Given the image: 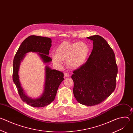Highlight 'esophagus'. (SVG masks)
<instances>
[{"instance_id":"esophagus-1","label":"esophagus","mask_w":133,"mask_h":133,"mask_svg":"<svg viewBox=\"0 0 133 133\" xmlns=\"http://www.w3.org/2000/svg\"><path fill=\"white\" fill-rule=\"evenodd\" d=\"M70 76H69V74L67 72H65L64 73V77H69Z\"/></svg>"}]
</instances>
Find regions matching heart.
Returning a JSON list of instances; mask_svg holds the SVG:
<instances>
[{"label":"heart","mask_w":133,"mask_h":133,"mask_svg":"<svg viewBox=\"0 0 133 133\" xmlns=\"http://www.w3.org/2000/svg\"><path fill=\"white\" fill-rule=\"evenodd\" d=\"M89 51V46L85 43L64 42L56 48V54L53 53L51 56L54 62L61 63L62 61H67L68 67L77 69L85 64Z\"/></svg>","instance_id":"heart-1"}]
</instances>
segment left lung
Wrapping results in <instances>:
<instances>
[{
	"label": "left lung",
	"mask_w": 133,
	"mask_h": 133,
	"mask_svg": "<svg viewBox=\"0 0 133 133\" xmlns=\"http://www.w3.org/2000/svg\"><path fill=\"white\" fill-rule=\"evenodd\" d=\"M93 48L87 62L73 71V93L77 102L94 106L114 91L118 72L115 55L106 41L99 35L87 37Z\"/></svg>",
	"instance_id": "obj_1"
}]
</instances>
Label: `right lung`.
Wrapping results in <instances>:
<instances>
[{
	"instance_id": "1",
	"label": "right lung",
	"mask_w": 133,
	"mask_h": 133,
	"mask_svg": "<svg viewBox=\"0 0 133 133\" xmlns=\"http://www.w3.org/2000/svg\"><path fill=\"white\" fill-rule=\"evenodd\" d=\"M50 38L32 35L28 37L19 47L13 61L12 79L17 88L19 95L23 102L35 107H43L50 104L55 99L57 91L61 83L64 79L62 71L45 67V82L42 95L36 99L28 97L25 94L19 81L18 72L21 61L26 54L29 52H38L43 62L50 63L52 59L48 56L51 46Z\"/></svg>"
}]
</instances>
